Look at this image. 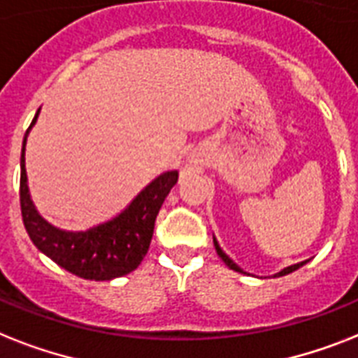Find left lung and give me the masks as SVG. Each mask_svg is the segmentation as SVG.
Wrapping results in <instances>:
<instances>
[{
  "instance_id": "8db88e82",
  "label": "left lung",
  "mask_w": 358,
  "mask_h": 358,
  "mask_svg": "<svg viewBox=\"0 0 358 358\" xmlns=\"http://www.w3.org/2000/svg\"><path fill=\"white\" fill-rule=\"evenodd\" d=\"M213 245H215V250H217V254H219L220 259L224 261V263L228 264L229 268L235 270V272H241V274H245V270L241 268L239 264H235L234 261L229 259L228 255H226L224 252H222V248H220L219 243H217V239H215V237H213ZM305 263H307V261H301V263H298V264H290V266H287V268H283V270H281V272H278V274H274V275H275V278H280V275H287V274H290V272H294V270H298V268H300V266H303Z\"/></svg>"
}]
</instances>
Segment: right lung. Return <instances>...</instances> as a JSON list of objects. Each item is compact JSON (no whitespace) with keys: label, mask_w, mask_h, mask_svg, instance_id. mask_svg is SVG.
<instances>
[{"label":"right lung","mask_w":358,"mask_h":358,"mask_svg":"<svg viewBox=\"0 0 358 358\" xmlns=\"http://www.w3.org/2000/svg\"><path fill=\"white\" fill-rule=\"evenodd\" d=\"M38 113L40 110L25 132L20 162V204L29 237L49 259L84 280L110 281L130 274L138 268L149 252L154 222L165 196L178 180V171L159 174L130 202L129 208L108 222L94 226L86 231H66L55 228L42 219L34 208L25 173V143L29 130L36 123Z\"/></svg>","instance_id":"add662e5"}]
</instances>
